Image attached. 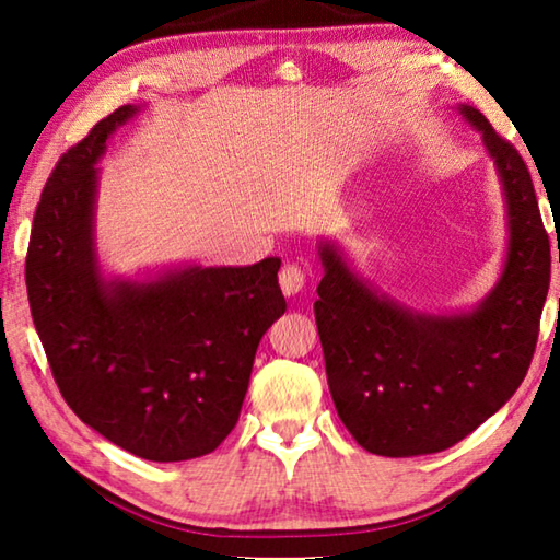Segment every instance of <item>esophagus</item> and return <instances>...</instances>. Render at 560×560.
Here are the masks:
<instances>
[{
	"label": "esophagus",
	"mask_w": 560,
	"mask_h": 560,
	"mask_svg": "<svg viewBox=\"0 0 560 560\" xmlns=\"http://www.w3.org/2000/svg\"><path fill=\"white\" fill-rule=\"evenodd\" d=\"M279 283L287 296H296V293L306 287V271H303L299 264H287L279 273Z\"/></svg>",
	"instance_id": "obj_1"
}]
</instances>
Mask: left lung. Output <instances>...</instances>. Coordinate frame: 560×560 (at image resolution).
I'll list each match as a JSON object with an SVG mask.
<instances>
[{"instance_id":"left-lung-1","label":"left lung","mask_w":560,"mask_h":560,"mask_svg":"<svg viewBox=\"0 0 560 560\" xmlns=\"http://www.w3.org/2000/svg\"><path fill=\"white\" fill-rule=\"evenodd\" d=\"M499 167L509 205V257L477 311L420 316L358 281L330 244L314 303L328 387L360 447L383 457L450 450L524 383L551 283V242L518 150L462 106ZM560 261V252H558Z\"/></svg>"}]
</instances>
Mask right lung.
Here are the masks:
<instances>
[{
    "label": "right lung",
    "mask_w": 560,
    "mask_h": 560,
    "mask_svg": "<svg viewBox=\"0 0 560 560\" xmlns=\"http://www.w3.org/2000/svg\"><path fill=\"white\" fill-rule=\"evenodd\" d=\"M120 106L59 158L36 205L26 293L51 375L89 428L136 457L185 462L234 430L259 340L287 311L281 259L103 283L93 259L96 160Z\"/></svg>",
    "instance_id": "add662e5"
}]
</instances>
